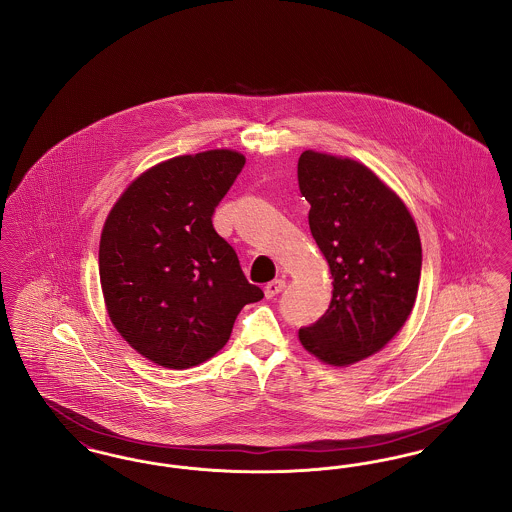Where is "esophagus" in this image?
<instances>
[{
    "instance_id": "1",
    "label": "esophagus",
    "mask_w": 512,
    "mask_h": 512,
    "mask_svg": "<svg viewBox=\"0 0 512 512\" xmlns=\"http://www.w3.org/2000/svg\"><path fill=\"white\" fill-rule=\"evenodd\" d=\"M284 288H286L284 280H272V282H268L267 286H265V295H267V299H272V297H276L278 293L282 292Z\"/></svg>"
}]
</instances>
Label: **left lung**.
Here are the masks:
<instances>
[{
  "instance_id": "8db88e82",
  "label": "left lung",
  "mask_w": 512,
  "mask_h": 512,
  "mask_svg": "<svg viewBox=\"0 0 512 512\" xmlns=\"http://www.w3.org/2000/svg\"><path fill=\"white\" fill-rule=\"evenodd\" d=\"M309 228L332 272V301L299 328L303 347L328 365L380 351L413 311L422 247L403 201L365 165L317 151L297 161Z\"/></svg>"
}]
</instances>
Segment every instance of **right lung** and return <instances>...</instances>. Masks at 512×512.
Returning <instances> with one entry per match:
<instances>
[{
  "label": "right lung",
  "mask_w": 512,
  "mask_h": 512,
  "mask_svg": "<svg viewBox=\"0 0 512 512\" xmlns=\"http://www.w3.org/2000/svg\"><path fill=\"white\" fill-rule=\"evenodd\" d=\"M244 165L230 149L174 157L136 178L105 220L99 280L107 313L157 365L182 370L211 359L242 307L265 295L213 226Z\"/></svg>",
  "instance_id": "right-lung-1"
}]
</instances>
